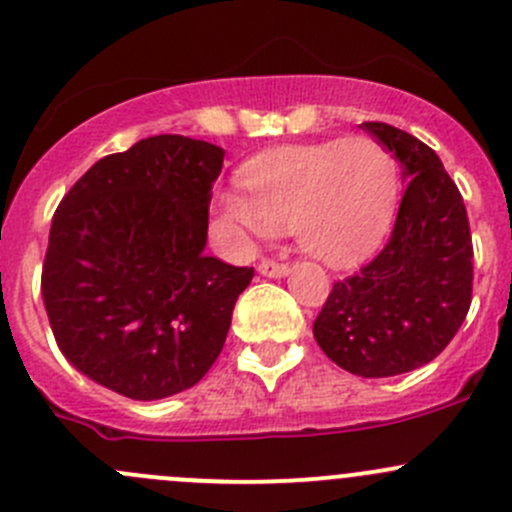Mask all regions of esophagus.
<instances>
[{
  "label": "esophagus",
  "mask_w": 512,
  "mask_h": 512,
  "mask_svg": "<svg viewBox=\"0 0 512 512\" xmlns=\"http://www.w3.org/2000/svg\"><path fill=\"white\" fill-rule=\"evenodd\" d=\"M257 270H260V275L265 277H285L289 272V265L287 262H277V260H262L260 265H257Z\"/></svg>",
  "instance_id": "obj_1"
}]
</instances>
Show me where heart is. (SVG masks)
I'll use <instances>...</instances> for the list:
<instances>
[{"mask_svg":"<svg viewBox=\"0 0 512 512\" xmlns=\"http://www.w3.org/2000/svg\"><path fill=\"white\" fill-rule=\"evenodd\" d=\"M242 188L223 195L227 218L255 235L294 227L307 255L349 265L389 227L399 165L376 138H334L252 158L242 168Z\"/></svg>","mask_w":512,"mask_h":512,"instance_id":"b5f03b06","label":"heart"}]
</instances>
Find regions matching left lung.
I'll use <instances>...</instances> for the list:
<instances>
[{
    "instance_id": "obj_1",
    "label": "left lung",
    "mask_w": 512,
    "mask_h": 512,
    "mask_svg": "<svg viewBox=\"0 0 512 512\" xmlns=\"http://www.w3.org/2000/svg\"><path fill=\"white\" fill-rule=\"evenodd\" d=\"M361 126L401 160L406 190L384 250L334 282L314 339L349 374L381 379L428 364L456 337L473 297V240L436 151L389 123Z\"/></svg>"
}]
</instances>
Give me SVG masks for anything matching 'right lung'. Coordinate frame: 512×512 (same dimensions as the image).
Here are the masks:
<instances>
[{"label":"right lung","mask_w":512,"mask_h":512,"mask_svg":"<svg viewBox=\"0 0 512 512\" xmlns=\"http://www.w3.org/2000/svg\"><path fill=\"white\" fill-rule=\"evenodd\" d=\"M225 151L151 136L91 165L49 230L41 297L61 354L136 401L173 396L215 364L252 267L205 252Z\"/></svg>","instance_id":"add662e5"}]
</instances>
